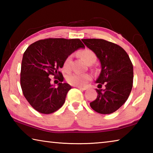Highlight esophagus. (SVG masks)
<instances>
[{
	"mask_svg": "<svg viewBox=\"0 0 153 153\" xmlns=\"http://www.w3.org/2000/svg\"><path fill=\"white\" fill-rule=\"evenodd\" d=\"M76 88H79V90H86L88 88L87 87H81V86H76Z\"/></svg>",
	"mask_w": 153,
	"mask_h": 153,
	"instance_id": "obj_1",
	"label": "esophagus"
}]
</instances>
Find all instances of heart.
Instances as JSON below:
<instances>
[{
  "instance_id": "heart-1",
  "label": "heart",
  "mask_w": 153,
  "mask_h": 153,
  "mask_svg": "<svg viewBox=\"0 0 153 153\" xmlns=\"http://www.w3.org/2000/svg\"><path fill=\"white\" fill-rule=\"evenodd\" d=\"M79 55L88 64L93 63L97 59V55L94 51L88 48H86L79 52ZM72 56L69 55L64 60L63 67L65 71L68 72L71 70ZM92 79V76L88 74H72L67 77V81L69 84L76 86H84L86 83Z\"/></svg>"
}]
</instances>
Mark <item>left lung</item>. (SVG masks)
<instances>
[{"label":"left lung","instance_id":"obj_1","mask_svg":"<svg viewBox=\"0 0 153 153\" xmlns=\"http://www.w3.org/2000/svg\"><path fill=\"white\" fill-rule=\"evenodd\" d=\"M94 52L101 64V71L96 82L97 98L90 103L93 110L110 114L119 109L128 99L133 86V65L128 53L120 46L102 39H82Z\"/></svg>","mask_w":153,"mask_h":153}]
</instances>
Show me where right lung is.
Returning a JSON list of instances; mask_svg holds the SVG:
<instances>
[{
	"label": "right lung",
	"mask_w": 153,
	"mask_h": 153,
	"mask_svg": "<svg viewBox=\"0 0 153 153\" xmlns=\"http://www.w3.org/2000/svg\"><path fill=\"white\" fill-rule=\"evenodd\" d=\"M79 39L46 38L33 42L24 53L20 74L23 94L38 112L51 114L59 109L65 101L70 85L63 82L60 68L67 56L79 48H84ZM51 75L60 83L54 88Z\"/></svg>",
	"instance_id": "obj_1"
}]
</instances>
